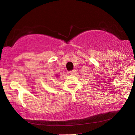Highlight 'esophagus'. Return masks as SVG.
I'll return each mask as SVG.
<instances>
[{
  "label": "esophagus",
  "mask_w": 135,
  "mask_h": 135,
  "mask_svg": "<svg viewBox=\"0 0 135 135\" xmlns=\"http://www.w3.org/2000/svg\"><path fill=\"white\" fill-rule=\"evenodd\" d=\"M75 73H76L75 70H72V71H68V73H69L70 74H71V75H73V74H74Z\"/></svg>",
  "instance_id": "esophagus-1"
}]
</instances>
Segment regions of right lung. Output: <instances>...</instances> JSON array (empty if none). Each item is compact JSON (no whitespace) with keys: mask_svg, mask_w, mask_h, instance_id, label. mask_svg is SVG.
<instances>
[{"mask_svg":"<svg viewBox=\"0 0 135 135\" xmlns=\"http://www.w3.org/2000/svg\"><path fill=\"white\" fill-rule=\"evenodd\" d=\"M56 76H58V75H56Z\"/></svg>","mask_w":135,"mask_h":135,"instance_id":"1","label":"right lung"}]
</instances>
